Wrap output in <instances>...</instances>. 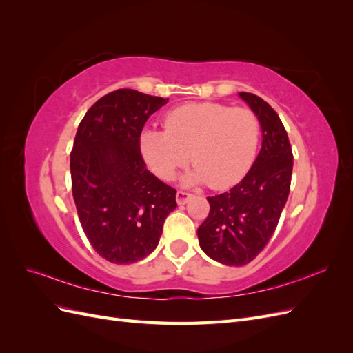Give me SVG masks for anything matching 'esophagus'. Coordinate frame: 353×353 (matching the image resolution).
Segmentation results:
<instances>
[{
    "label": "esophagus",
    "instance_id": "1",
    "mask_svg": "<svg viewBox=\"0 0 353 353\" xmlns=\"http://www.w3.org/2000/svg\"><path fill=\"white\" fill-rule=\"evenodd\" d=\"M191 199V194L190 193H185V191H178L176 193V203L178 205H185V203Z\"/></svg>",
    "mask_w": 353,
    "mask_h": 353
}]
</instances>
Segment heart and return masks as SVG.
I'll list each match as a JSON object with an SVG mask.
<instances>
[{
	"label": "heart",
	"instance_id": "1",
	"mask_svg": "<svg viewBox=\"0 0 353 353\" xmlns=\"http://www.w3.org/2000/svg\"><path fill=\"white\" fill-rule=\"evenodd\" d=\"M165 128H144L138 137L145 165L162 179H172L191 157L196 168L184 183L223 190L240 183L258 153L261 122L245 108L188 103L166 114Z\"/></svg>",
	"mask_w": 353,
	"mask_h": 353
}]
</instances>
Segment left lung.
Here are the masks:
<instances>
[{"instance_id": "8db88e82", "label": "left lung", "mask_w": 353, "mask_h": 353, "mask_svg": "<svg viewBox=\"0 0 353 353\" xmlns=\"http://www.w3.org/2000/svg\"><path fill=\"white\" fill-rule=\"evenodd\" d=\"M239 95L259 117L262 148L237 185L208 197L209 215L197 230L201 250L228 266L252 262L270 241L290 193L293 170L292 145L279 114L258 95Z\"/></svg>"}]
</instances>
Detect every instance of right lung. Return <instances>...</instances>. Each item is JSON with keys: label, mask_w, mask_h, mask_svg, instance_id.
I'll list each match as a JSON object with an SVG mask.
<instances>
[{"label": "right lung", "mask_w": 353, "mask_h": 353, "mask_svg": "<svg viewBox=\"0 0 353 353\" xmlns=\"http://www.w3.org/2000/svg\"><path fill=\"white\" fill-rule=\"evenodd\" d=\"M169 99L116 90L81 121L70 153L72 193L85 236L112 263H134L159 244L176 190L147 169L138 137Z\"/></svg>", "instance_id": "right-lung-1"}]
</instances>
